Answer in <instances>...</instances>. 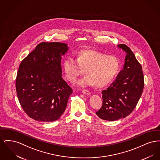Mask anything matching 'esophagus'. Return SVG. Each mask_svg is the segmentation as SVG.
<instances>
[{
  "label": "esophagus",
  "instance_id": "1",
  "mask_svg": "<svg viewBox=\"0 0 160 160\" xmlns=\"http://www.w3.org/2000/svg\"><path fill=\"white\" fill-rule=\"evenodd\" d=\"M82 92H83V93L85 94V95H90L91 94V92L89 91H88V89H82Z\"/></svg>",
  "mask_w": 160,
  "mask_h": 160
}]
</instances>
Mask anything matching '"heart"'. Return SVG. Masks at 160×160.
Listing matches in <instances>:
<instances>
[{
  "instance_id": "obj_1",
  "label": "heart",
  "mask_w": 160,
  "mask_h": 160,
  "mask_svg": "<svg viewBox=\"0 0 160 160\" xmlns=\"http://www.w3.org/2000/svg\"><path fill=\"white\" fill-rule=\"evenodd\" d=\"M121 67V62L116 56L93 50L79 52L76 59L67 56L63 63L64 74L71 82H74L84 71L86 75L77 82L80 86L104 87L114 80Z\"/></svg>"
}]
</instances>
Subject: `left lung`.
Instances as JSON below:
<instances>
[{"label": "left lung", "instance_id": "obj_1", "mask_svg": "<svg viewBox=\"0 0 160 160\" xmlns=\"http://www.w3.org/2000/svg\"><path fill=\"white\" fill-rule=\"evenodd\" d=\"M126 53L123 68L115 81L102 91V106L96 112L99 118L114 121L128 116L137 106L144 88L142 67L125 44L118 46Z\"/></svg>", "mask_w": 160, "mask_h": 160}]
</instances>
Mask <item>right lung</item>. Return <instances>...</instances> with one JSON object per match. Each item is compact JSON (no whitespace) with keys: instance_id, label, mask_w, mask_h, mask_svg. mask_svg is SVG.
I'll return each mask as SVG.
<instances>
[{"instance_id":"1","label":"right lung","mask_w":160,"mask_h":160,"mask_svg":"<svg viewBox=\"0 0 160 160\" xmlns=\"http://www.w3.org/2000/svg\"><path fill=\"white\" fill-rule=\"evenodd\" d=\"M62 42L38 44L22 61L15 87L25 113L40 122H53L63 113L72 88L62 78V56L68 50Z\"/></svg>"}]
</instances>
